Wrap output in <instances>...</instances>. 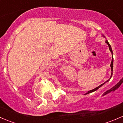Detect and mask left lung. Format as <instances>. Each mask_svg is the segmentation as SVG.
<instances>
[{
	"mask_svg": "<svg viewBox=\"0 0 123 123\" xmlns=\"http://www.w3.org/2000/svg\"><path fill=\"white\" fill-rule=\"evenodd\" d=\"M102 36H103L105 38V36L103 35V34H102ZM105 42H106V44H107L108 45L109 49H110V51H111V54H112V61H111V65H110V67H111V76H110V79H109V80H108L107 81H105V83H103V84H102V85H100V86H98V87H96V88H95V89H93V90H89V91H88L85 94V95H87V94H88V93H92V92H95V91H96V90H97L98 89H99V88L100 87L104 85V84H105V83H106V82H108V81H110V79H111V78L112 77V71H113V62H114V59H113V52H112V48H111V45H110V43H109L108 41L107 40H106V41H105Z\"/></svg>",
	"mask_w": 123,
	"mask_h": 123,
	"instance_id": "obj_1",
	"label": "left lung"
}]
</instances>
